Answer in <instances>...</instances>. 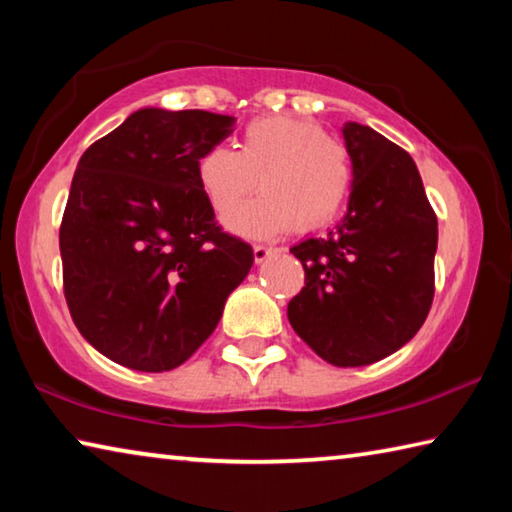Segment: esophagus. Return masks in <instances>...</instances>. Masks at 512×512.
I'll list each match as a JSON object with an SVG mask.
<instances>
[{
  "label": "esophagus",
  "mask_w": 512,
  "mask_h": 512,
  "mask_svg": "<svg viewBox=\"0 0 512 512\" xmlns=\"http://www.w3.org/2000/svg\"><path fill=\"white\" fill-rule=\"evenodd\" d=\"M273 253H275V248H271V246H253V255H255V262L257 264L266 262V259L271 257Z\"/></svg>",
  "instance_id": "1"
}]
</instances>
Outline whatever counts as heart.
I'll list each match as a JSON object with an SVG mask.
<instances>
[{
	"instance_id": "b5f03b06",
	"label": "heart",
	"mask_w": 512,
	"mask_h": 512,
	"mask_svg": "<svg viewBox=\"0 0 512 512\" xmlns=\"http://www.w3.org/2000/svg\"><path fill=\"white\" fill-rule=\"evenodd\" d=\"M196 178L207 203L228 216L256 191L263 196L228 219L244 237H273L293 228H323L345 203L352 183L348 151L327 137L316 121L259 117L244 128L239 149L210 146L196 162Z\"/></svg>"
}]
</instances>
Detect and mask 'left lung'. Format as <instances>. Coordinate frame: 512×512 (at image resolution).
Here are the masks:
<instances>
[{
  "label": "left lung",
  "instance_id": "8db88e82",
  "mask_svg": "<svg viewBox=\"0 0 512 512\" xmlns=\"http://www.w3.org/2000/svg\"><path fill=\"white\" fill-rule=\"evenodd\" d=\"M348 212L325 237L291 248L305 287L289 302L296 334L332 366H368L409 343L433 300L438 221L409 153L345 121Z\"/></svg>",
  "mask_w": 512,
  "mask_h": 512
}]
</instances>
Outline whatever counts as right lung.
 <instances>
[{
  "label": "right lung",
  "instance_id": "obj_1",
  "mask_svg": "<svg viewBox=\"0 0 512 512\" xmlns=\"http://www.w3.org/2000/svg\"><path fill=\"white\" fill-rule=\"evenodd\" d=\"M207 110L140 108L81 155L60 225L69 314L103 357L178 368L219 325L253 266L221 232L196 162L235 131Z\"/></svg>",
  "mask_w": 512,
  "mask_h": 512
}]
</instances>
